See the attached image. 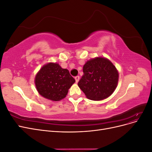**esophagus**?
Returning a JSON list of instances; mask_svg holds the SVG:
<instances>
[{"instance_id":"obj_1","label":"esophagus","mask_w":152,"mask_h":152,"mask_svg":"<svg viewBox=\"0 0 152 152\" xmlns=\"http://www.w3.org/2000/svg\"><path fill=\"white\" fill-rule=\"evenodd\" d=\"M75 79L76 82L77 83V82H79V79H80V77H79V76H76V77H75Z\"/></svg>"}]
</instances>
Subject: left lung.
Here are the masks:
<instances>
[{
	"instance_id": "8db88e82",
	"label": "left lung",
	"mask_w": 152,
	"mask_h": 152,
	"mask_svg": "<svg viewBox=\"0 0 152 152\" xmlns=\"http://www.w3.org/2000/svg\"><path fill=\"white\" fill-rule=\"evenodd\" d=\"M84 75L78 86L86 97L99 101L107 98L115 89L118 73L112 63L104 58H96L83 66Z\"/></svg>"
}]
</instances>
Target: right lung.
<instances>
[{
	"instance_id": "1",
	"label": "right lung",
	"mask_w": 152,
	"mask_h": 152,
	"mask_svg": "<svg viewBox=\"0 0 152 152\" xmlns=\"http://www.w3.org/2000/svg\"><path fill=\"white\" fill-rule=\"evenodd\" d=\"M75 82L67 69H63L58 63H53L42 66L35 79L39 93L54 102L65 98L68 89Z\"/></svg>"
}]
</instances>
